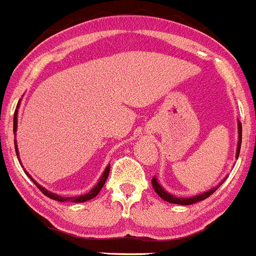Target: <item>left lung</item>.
Instances as JSON below:
<instances>
[{
	"mask_svg": "<svg viewBox=\"0 0 256 256\" xmlns=\"http://www.w3.org/2000/svg\"><path fill=\"white\" fill-rule=\"evenodd\" d=\"M238 137H240V140H238V146H237V158L238 155H240V150H241V142H242V124L238 122ZM152 188H154L155 193L158 194L159 196H160L162 200H167V202L170 203H176V204H182V206H188V204H193V203L196 202H200V200H206V198H208L211 194L214 193V192L216 190V188H212L211 190L206 192V193L203 194H200V196H193V198H178V196H171L170 193H167V192L163 189V188L159 185V182L156 181V178H155V176L152 178Z\"/></svg>",
	"mask_w": 256,
	"mask_h": 256,
	"instance_id": "obj_1",
	"label": "left lung"
}]
</instances>
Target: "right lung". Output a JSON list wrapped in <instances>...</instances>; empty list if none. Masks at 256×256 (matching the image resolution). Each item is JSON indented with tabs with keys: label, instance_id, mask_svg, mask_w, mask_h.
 Here are the masks:
<instances>
[{
	"label": "right lung",
	"instance_id": "obj_1",
	"mask_svg": "<svg viewBox=\"0 0 256 256\" xmlns=\"http://www.w3.org/2000/svg\"><path fill=\"white\" fill-rule=\"evenodd\" d=\"M16 114H18V111L15 110V114H14V133L16 132ZM15 152H16V155H18V148H16V142H15ZM108 174H110V164H108L106 167V170H104V174H102L101 178H100V181H98V184L96 185V186L93 188V189H92V190L89 192V193L84 194V196H74V198H63V196H58V194L50 193V192H48L46 189H45V188H42V186H41V185L37 184L36 181H34L32 178H30V180L34 181V184H36V186L38 188V189H40V190L42 192V193L45 194V196H49V198H52V200H60V202H66V200H71V202H85V200H92V198H94V196H97V194L100 193V192H101V189H102V188H104V182H106L107 178H108Z\"/></svg>",
	"mask_w": 256,
	"mask_h": 256
}]
</instances>
